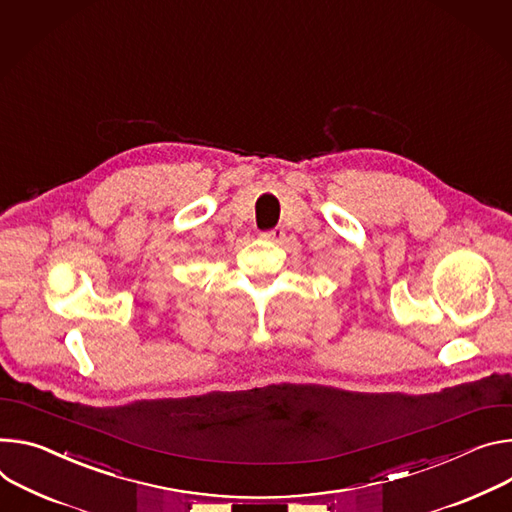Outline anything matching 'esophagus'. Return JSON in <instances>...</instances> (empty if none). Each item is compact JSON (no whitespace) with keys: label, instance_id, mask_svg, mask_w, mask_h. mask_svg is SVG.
<instances>
[{"label":"esophagus","instance_id":"34e87169","mask_svg":"<svg viewBox=\"0 0 512 512\" xmlns=\"http://www.w3.org/2000/svg\"><path fill=\"white\" fill-rule=\"evenodd\" d=\"M263 239H267V241H282L284 237H286V232H284V228H280V226H275V228H271V230H265L263 235H261Z\"/></svg>","mask_w":512,"mask_h":512}]
</instances>
